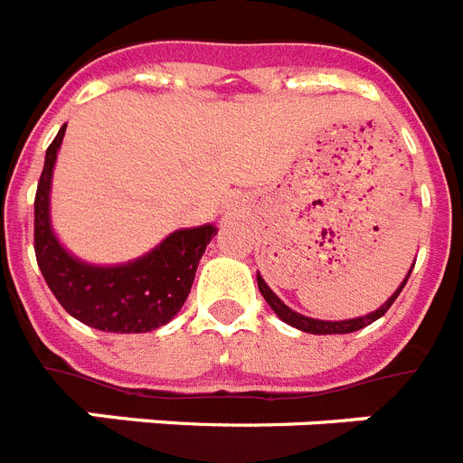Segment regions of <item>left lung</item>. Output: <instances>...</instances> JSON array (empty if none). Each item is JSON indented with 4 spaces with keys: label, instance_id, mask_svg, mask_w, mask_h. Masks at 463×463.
<instances>
[{
    "label": "left lung",
    "instance_id": "8db88e82",
    "mask_svg": "<svg viewBox=\"0 0 463 463\" xmlns=\"http://www.w3.org/2000/svg\"><path fill=\"white\" fill-rule=\"evenodd\" d=\"M411 268H414V263H411ZM411 268L407 270L405 279L400 282L398 289H395L393 294H391V297H388L382 306H379V308L372 310V313H367V316L351 317V320H317V317L301 316V313H297V310H291L289 306H287L285 301H282V298H279L278 294H275V291L266 285V279H263L259 273H256V282H259V291L263 294V298L268 301V306L275 310V316H278L282 322H287V325H291V327L301 329V332H306V334H351V332H357V329L367 327V325H372L374 320H379V317H382L383 313L391 308V306H393V301L398 298V294L402 291V287L407 285V279H410Z\"/></svg>",
    "mask_w": 463,
    "mask_h": 463
}]
</instances>
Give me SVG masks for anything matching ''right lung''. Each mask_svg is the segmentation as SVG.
Returning a JSON list of instances; mask_svg holds the SVG:
<instances>
[{
  "label": "right lung",
  "mask_w": 463,
  "mask_h": 463,
  "mask_svg": "<svg viewBox=\"0 0 463 463\" xmlns=\"http://www.w3.org/2000/svg\"><path fill=\"white\" fill-rule=\"evenodd\" d=\"M65 127L46 150L34 197V254L46 285L70 316L100 332H153L178 316L216 225L181 228L134 261L89 263L58 240L52 225V178Z\"/></svg>",
  "instance_id": "obj_1"
}]
</instances>
